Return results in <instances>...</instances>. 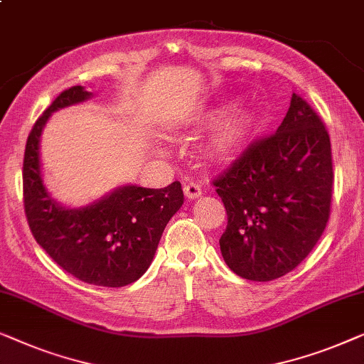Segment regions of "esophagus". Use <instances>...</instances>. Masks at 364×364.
Listing matches in <instances>:
<instances>
[{"mask_svg": "<svg viewBox=\"0 0 364 364\" xmlns=\"http://www.w3.org/2000/svg\"><path fill=\"white\" fill-rule=\"evenodd\" d=\"M184 191V196L188 199H196L203 194V189H201V183H196V181H189L188 184H184L183 188Z\"/></svg>", "mask_w": 364, "mask_h": 364, "instance_id": "esophagus-1", "label": "esophagus"}]
</instances>
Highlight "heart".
Listing matches in <instances>:
<instances>
[{"label": "heart", "mask_w": 364, "mask_h": 364, "mask_svg": "<svg viewBox=\"0 0 364 364\" xmlns=\"http://www.w3.org/2000/svg\"><path fill=\"white\" fill-rule=\"evenodd\" d=\"M252 122L254 119L249 110L245 109L235 110L226 125V143H224V148L231 146V143H234L237 138L242 136L244 133L252 127Z\"/></svg>", "instance_id": "b5f03b06"}]
</instances>
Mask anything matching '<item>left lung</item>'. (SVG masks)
Wrapping results in <instances>:
<instances>
[{"label": "left lung", "mask_w": 364, "mask_h": 364, "mask_svg": "<svg viewBox=\"0 0 364 364\" xmlns=\"http://www.w3.org/2000/svg\"><path fill=\"white\" fill-rule=\"evenodd\" d=\"M214 184L228 213L219 239L228 267L254 282L289 274L330 218L333 165L323 122L294 94L277 132L252 143Z\"/></svg>", "instance_id": "1"}]
</instances>
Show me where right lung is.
<instances>
[{
    "mask_svg": "<svg viewBox=\"0 0 364 364\" xmlns=\"http://www.w3.org/2000/svg\"><path fill=\"white\" fill-rule=\"evenodd\" d=\"M92 97L82 85L70 87L34 124L23 163L24 209L34 239L65 272L85 284L125 287L150 267L183 189L180 181L161 189L127 183L85 206H65L50 194L41 163L44 127L54 112Z\"/></svg>",
    "mask_w": 364,
    "mask_h": 364,
    "instance_id": "1",
    "label": "right lung"
}]
</instances>
